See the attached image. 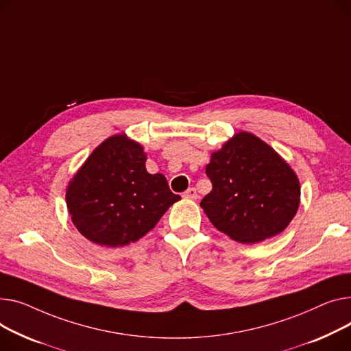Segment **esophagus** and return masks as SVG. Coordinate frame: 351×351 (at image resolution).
<instances>
[{
	"mask_svg": "<svg viewBox=\"0 0 351 351\" xmlns=\"http://www.w3.org/2000/svg\"><path fill=\"white\" fill-rule=\"evenodd\" d=\"M183 197L189 199V200H195V199H197V192H196L195 188H189L188 191L183 193Z\"/></svg>",
	"mask_w": 351,
	"mask_h": 351,
	"instance_id": "34e87169",
	"label": "esophagus"
}]
</instances>
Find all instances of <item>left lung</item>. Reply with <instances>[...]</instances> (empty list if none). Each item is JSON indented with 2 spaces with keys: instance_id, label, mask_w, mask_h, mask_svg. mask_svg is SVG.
<instances>
[{
  "instance_id": "obj_1",
  "label": "left lung",
  "mask_w": 351,
  "mask_h": 351,
  "mask_svg": "<svg viewBox=\"0 0 351 351\" xmlns=\"http://www.w3.org/2000/svg\"><path fill=\"white\" fill-rule=\"evenodd\" d=\"M206 175L213 189L200 202L212 224L230 239L260 243L282 232L300 202L296 173L274 148L241 131L212 154Z\"/></svg>"
}]
</instances>
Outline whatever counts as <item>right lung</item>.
Listing matches in <instances>:
<instances>
[{
    "mask_svg": "<svg viewBox=\"0 0 351 351\" xmlns=\"http://www.w3.org/2000/svg\"><path fill=\"white\" fill-rule=\"evenodd\" d=\"M141 144L112 135L86 159L66 189V204L82 234L103 247H123L151 231L179 195L151 175Z\"/></svg>",
    "mask_w": 351,
    "mask_h": 351,
    "instance_id": "right-lung-1",
    "label": "right lung"
}]
</instances>
